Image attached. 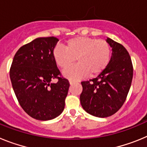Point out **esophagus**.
Segmentation results:
<instances>
[{"label":"esophagus","instance_id":"esophagus-1","mask_svg":"<svg viewBox=\"0 0 147 147\" xmlns=\"http://www.w3.org/2000/svg\"><path fill=\"white\" fill-rule=\"evenodd\" d=\"M69 83H70V85H74V84H75L76 82H73V81H70Z\"/></svg>","mask_w":147,"mask_h":147}]
</instances>
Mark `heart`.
I'll return each mask as SVG.
<instances>
[{"label":"heart","mask_w":147,"mask_h":147,"mask_svg":"<svg viewBox=\"0 0 147 147\" xmlns=\"http://www.w3.org/2000/svg\"><path fill=\"white\" fill-rule=\"evenodd\" d=\"M110 56L108 42L88 37L71 38L65 42V49L56 47L53 51L54 62L62 70L67 69L76 59L78 65L63 72L65 77L74 81L101 74L108 65Z\"/></svg>","instance_id":"obj_1"}]
</instances>
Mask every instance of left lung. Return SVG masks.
<instances>
[{"mask_svg":"<svg viewBox=\"0 0 147 147\" xmlns=\"http://www.w3.org/2000/svg\"><path fill=\"white\" fill-rule=\"evenodd\" d=\"M112 55L107 67L96 78L82 82V107L98 118L113 115L125 102L132 83L133 67L127 49L107 37Z\"/></svg>","mask_w":147,"mask_h":147,"instance_id":"1","label":"left lung"}]
</instances>
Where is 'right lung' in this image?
<instances>
[{
  "label": "right lung",
  "instance_id": "1",
  "mask_svg": "<svg viewBox=\"0 0 147 147\" xmlns=\"http://www.w3.org/2000/svg\"><path fill=\"white\" fill-rule=\"evenodd\" d=\"M57 37H38L23 45L15 54L9 71L10 80L23 110L37 120L57 117L65 107L69 82L59 77L53 58ZM58 78L57 83L51 81Z\"/></svg>",
  "mask_w": 147,
  "mask_h": 147
}]
</instances>
